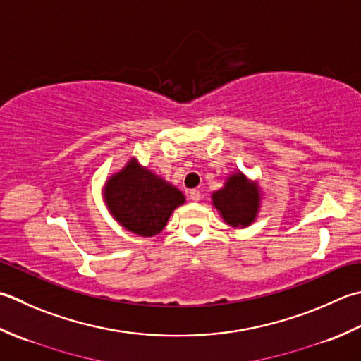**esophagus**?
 Returning a JSON list of instances; mask_svg holds the SVG:
<instances>
[{"label": "esophagus", "mask_w": 361, "mask_h": 361, "mask_svg": "<svg viewBox=\"0 0 361 361\" xmlns=\"http://www.w3.org/2000/svg\"><path fill=\"white\" fill-rule=\"evenodd\" d=\"M200 190H197V189H190L189 190V200L190 202H199L200 200Z\"/></svg>", "instance_id": "esophagus-1"}]
</instances>
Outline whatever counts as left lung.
Returning a JSON list of instances; mask_svg holds the SVG:
<instances>
[{
  "instance_id": "obj_1",
  "label": "left lung",
  "mask_w": 361,
  "mask_h": 361,
  "mask_svg": "<svg viewBox=\"0 0 361 361\" xmlns=\"http://www.w3.org/2000/svg\"><path fill=\"white\" fill-rule=\"evenodd\" d=\"M224 222L233 228H245L255 222L259 211L261 190L255 181L241 172L231 173L222 189L211 195Z\"/></svg>"
}]
</instances>
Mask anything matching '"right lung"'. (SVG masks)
I'll use <instances>...</instances> for the list:
<instances>
[{"instance_id":"1","label":"right lung","mask_w":361,"mask_h":361,"mask_svg":"<svg viewBox=\"0 0 361 361\" xmlns=\"http://www.w3.org/2000/svg\"><path fill=\"white\" fill-rule=\"evenodd\" d=\"M103 197L112 217L125 230L144 238L161 233L173 209L185 203L181 190L136 159L106 180Z\"/></svg>"}]
</instances>
